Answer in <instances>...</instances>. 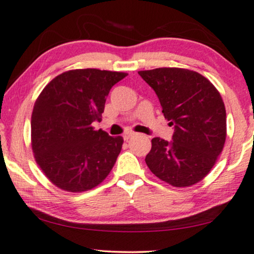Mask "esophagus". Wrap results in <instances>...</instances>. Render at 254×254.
I'll use <instances>...</instances> for the list:
<instances>
[{
  "label": "esophagus",
  "instance_id": "1",
  "mask_svg": "<svg viewBox=\"0 0 254 254\" xmlns=\"http://www.w3.org/2000/svg\"><path fill=\"white\" fill-rule=\"evenodd\" d=\"M135 135H136V134L134 133V131H128V133H126V134L124 135V139H125V141H128V139H129V138L134 137Z\"/></svg>",
  "mask_w": 254,
  "mask_h": 254
}]
</instances>
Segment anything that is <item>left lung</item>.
I'll return each instance as SVG.
<instances>
[{
  "label": "left lung",
  "instance_id": "1",
  "mask_svg": "<svg viewBox=\"0 0 254 254\" xmlns=\"http://www.w3.org/2000/svg\"><path fill=\"white\" fill-rule=\"evenodd\" d=\"M156 91L163 113L174 125L173 141L151 139L145 163L161 181L176 188L200 182L225 146L227 118L218 89L198 72L180 67L139 71Z\"/></svg>",
  "mask_w": 254,
  "mask_h": 254
}]
</instances>
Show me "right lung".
<instances>
[{
    "mask_svg": "<svg viewBox=\"0 0 254 254\" xmlns=\"http://www.w3.org/2000/svg\"><path fill=\"white\" fill-rule=\"evenodd\" d=\"M127 73L97 68L69 69L57 75L36 98L31 143L36 164L50 182L82 192L104 181L123 148L121 136L95 129L110 89Z\"/></svg>",
    "mask_w": 254,
    "mask_h": 254,
    "instance_id": "1",
    "label": "right lung"
}]
</instances>
